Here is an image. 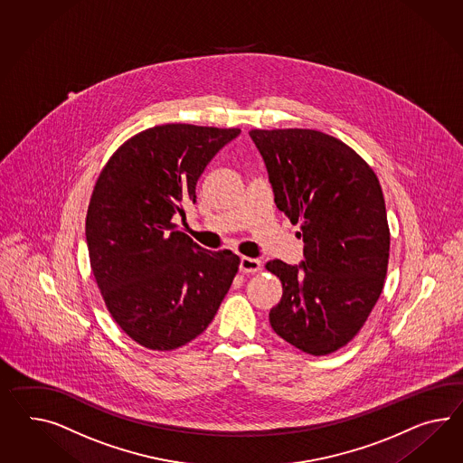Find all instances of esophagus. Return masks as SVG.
I'll return each mask as SVG.
<instances>
[{"instance_id": "obj_1", "label": "esophagus", "mask_w": 463, "mask_h": 463, "mask_svg": "<svg viewBox=\"0 0 463 463\" xmlns=\"http://www.w3.org/2000/svg\"><path fill=\"white\" fill-rule=\"evenodd\" d=\"M239 269L242 273H258L261 269V261L260 260H254V258H248V256H242L241 258V264H239Z\"/></svg>"}]
</instances>
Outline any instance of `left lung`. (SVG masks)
<instances>
[{"instance_id":"8db88e82","label":"left lung","mask_w":463,"mask_h":463,"mask_svg":"<svg viewBox=\"0 0 463 463\" xmlns=\"http://www.w3.org/2000/svg\"><path fill=\"white\" fill-rule=\"evenodd\" d=\"M276 207L300 224L305 261L273 260L283 297L269 312L276 334L312 355L347 345L384 287L389 225L374 170L337 137L315 129H250Z\"/></svg>"}]
</instances>
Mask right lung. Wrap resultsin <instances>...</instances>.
<instances>
[{
    "label": "right lung",
    "instance_id": "1",
    "mask_svg": "<svg viewBox=\"0 0 463 463\" xmlns=\"http://www.w3.org/2000/svg\"><path fill=\"white\" fill-rule=\"evenodd\" d=\"M239 128L162 125L125 141L92 190L90 268L114 322L151 350H174L213 322L238 273L232 250H209L174 215L197 200L205 166Z\"/></svg>",
    "mask_w": 463,
    "mask_h": 463
}]
</instances>
